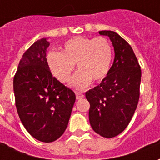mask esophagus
Returning <instances> with one entry per match:
<instances>
[{"mask_svg":"<svg viewBox=\"0 0 160 160\" xmlns=\"http://www.w3.org/2000/svg\"><path fill=\"white\" fill-rule=\"evenodd\" d=\"M76 98L77 99H81V98H84V94L82 92H76Z\"/></svg>","mask_w":160,"mask_h":160,"instance_id":"obj_1","label":"esophagus"}]
</instances>
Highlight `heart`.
<instances>
[{"label":"heart","mask_w":160,"mask_h":160,"mask_svg":"<svg viewBox=\"0 0 160 160\" xmlns=\"http://www.w3.org/2000/svg\"><path fill=\"white\" fill-rule=\"evenodd\" d=\"M62 51H51L47 63L53 75L62 83H68L76 64L79 72L72 82L74 87L84 88L91 81L100 83L110 73L113 58L111 42L105 38L76 37L61 47Z\"/></svg>","instance_id":"heart-1"}]
</instances>
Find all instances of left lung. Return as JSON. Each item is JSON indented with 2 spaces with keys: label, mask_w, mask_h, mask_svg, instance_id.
<instances>
[{
  "label": "left lung",
  "mask_w": 160,
  "mask_h": 160,
  "mask_svg": "<svg viewBox=\"0 0 160 160\" xmlns=\"http://www.w3.org/2000/svg\"><path fill=\"white\" fill-rule=\"evenodd\" d=\"M108 36L115 49L114 62L107 78L86 92L90 103L89 121L92 129L105 138L121 134L130 122L140 98L141 66L127 41L111 31Z\"/></svg>",
  "instance_id": "8db88e82"
}]
</instances>
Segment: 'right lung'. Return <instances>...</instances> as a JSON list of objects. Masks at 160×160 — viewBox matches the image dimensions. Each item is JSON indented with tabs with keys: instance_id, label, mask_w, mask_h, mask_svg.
<instances>
[{
	"instance_id": "right-lung-1",
	"label": "right lung",
	"mask_w": 160,
	"mask_h": 160,
	"mask_svg": "<svg viewBox=\"0 0 160 160\" xmlns=\"http://www.w3.org/2000/svg\"><path fill=\"white\" fill-rule=\"evenodd\" d=\"M46 38L24 53L13 77L15 105L21 122L38 141L52 142L66 130L75 94L52 75L47 63Z\"/></svg>"
}]
</instances>
